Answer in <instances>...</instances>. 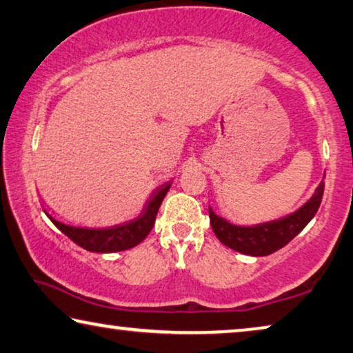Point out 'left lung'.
<instances>
[{
  "mask_svg": "<svg viewBox=\"0 0 353 353\" xmlns=\"http://www.w3.org/2000/svg\"><path fill=\"white\" fill-rule=\"evenodd\" d=\"M323 188L325 182L320 183L314 196L294 214L287 215L285 219L276 220V222L256 225V227L231 225L225 219L215 215L212 209L209 208L210 227H212V231L220 243L230 247V249L252 256L271 255L290 243L294 236L301 233V230L311 222L314 215L317 214L320 203H322Z\"/></svg>",
  "mask_w": 353,
  "mask_h": 353,
  "instance_id": "8db88e82",
  "label": "left lung"
}]
</instances>
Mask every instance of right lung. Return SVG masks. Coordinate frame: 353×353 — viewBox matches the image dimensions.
<instances>
[{"label":"right lung","mask_w":353,"mask_h":353,"mask_svg":"<svg viewBox=\"0 0 353 353\" xmlns=\"http://www.w3.org/2000/svg\"><path fill=\"white\" fill-rule=\"evenodd\" d=\"M171 183L168 182L165 185L157 188L152 194L149 203L144 209V212L138 219L131 220L128 223L117 225L110 228H79L70 227V225L60 223L59 220L52 219V215L47 214V217L52 220V223L59 228L63 234H66L71 241H74L82 249L90 252H99V254H109V252H120L131 249L138 245L145 239V236L154 228L157 212H159L160 204L165 198V194L170 190Z\"/></svg>","instance_id":"obj_1"}]
</instances>
